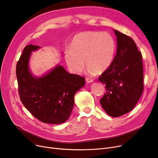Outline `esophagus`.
<instances>
[{
    "label": "esophagus",
    "mask_w": 158,
    "mask_h": 158,
    "mask_svg": "<svg viewBox=\"0 0 158 158\" xmlns=\"http://www.w3.org/2000/svg\"><path fill=\"white\" fill-rule=\"evenodd\" d=\"M85 81H86L87 83H88V84H89V83H93V79L89 78H86Z\"/></svg>",
    "instance_id": "obj_1"
}]
</instances>
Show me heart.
Returning <instances> with one entry per match:
<instances>
[{
    "label": "heart",
    "instance_id": "heart-1",
    "mask_svg": "<svg viewBox=\"0 0 158 158\" xmlns=\"http://www.w3.org/2000/svg\"><path fill=\"white\" fill-rule=\"evenodd\" d=\"M115 51L116 44L110 34L87 31L74 36L64 57L67 67L73 73L83 72L84 61L90 72L102 73L112 64Z\"/></svg>",
    "mask_w": 158,
    "mask_h": 158
}]
</instances>
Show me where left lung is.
Listing matches in <instances>:
<instances>
[{
  "label": "left lung",
  "instance_id": "1",
  "mask_svg": "<svg viewBox=\"0 0 158 158\" xmlns=\"http://www.w3.org/2000/svg\"><path fill=\"white\" fill-rule=\"evenodd\" d=\"M116 36V55L99 80L107 92L100 100L106 113L112 117L122 116L136 106L143 91L142 55L135 42L114 29Z\"/></svg>",
  "mask_w": 158,
  "mask_h": 158
}]
</instances>
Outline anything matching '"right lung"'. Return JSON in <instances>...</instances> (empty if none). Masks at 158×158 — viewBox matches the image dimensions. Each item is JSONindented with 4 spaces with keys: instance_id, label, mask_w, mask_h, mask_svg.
I'll return each mask as SVG.
<instances>
[{
    "instance_id": "1",
    "label": "right lung",
    "mask_w": 158,
    "mask_h": 158,
    "mask_svg": "<svg viewBox=\"0 0 158 158\" xmlns=\"http://www.w3.org/2000/svg\"><path fill=\"white\" fill-rule=\"evenodd\" d=\"M40 47L28 45L17 64L20 98L24 107L36 119L45 123L60 124L69 118L74 107V96L83 87L85 80L69 74L57 64L40 77H36L29 67L32 52Z\"/></svg>"
}]
</instances>
